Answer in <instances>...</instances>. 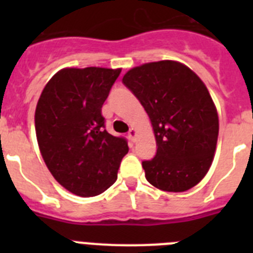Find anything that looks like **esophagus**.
Here are the masks:
<instances>
[{
    "instance_id": "1",
    "label": "esophagus",
    "mask_w": 253,
    "mask_h": 253,
    "mask_svg": "<svg viewBox=\"0 0 253 253\" xmlns=\"http://www.w3.org/2000/svg\"><path fill=\"white\" fill-rule=\"evenodd\" d=\"M135 137H137V130L131 128L130 130L128 131V138L131 140V142H134V140H135Z\"/></svg>"
}]
</instances>
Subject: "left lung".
Segmentation results:
<instances>
[{
	"label": "left lung",
	"mask_w": 253,
	"mask_h": 253,
	"mask_svg": "<svg viewBox=\"0 0 253 253\" xmlns=\"http://www.w3.org/2000/svg\"><path fill=\"white\" fill-rule=\"evenodd\" d=\"M123 84L148 114L157 153L142 166L149 184L182 193L204 178L219 133L215 105L204 82L185 64L160 60L134 67Z\"/></svg>",
	"instance_id": "8db88e82"
}]
</instances>
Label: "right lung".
Instances as JSON below:
<instances>
[{"mask_svg":"<svg viewBox=\"0 0 253 253\" xmlns=\"http://www.w3.org/2000/svg\"><path fill=\"white\" fill-rule=\"evenodd\" d=\"M122 69L64 68L49 80L35 110L40 153L53 177L78 196L104 193L118 178L128 142L105 129L101 107Z\"/></svg>","mask_w":253,"mask_h":253,"instance_id":"1","label":"right lung"}]
</instances>
